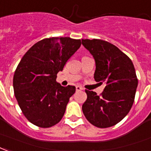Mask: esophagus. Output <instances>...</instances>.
<instances>
[{"label": "esophagus", "mask_w": 151, "mask_h": 151, "mask_svg": "<svg viewBox=\"0 0 151 151\" xmlns=\"http://www.w3.org/2000/svg\"><path fill=\"white\" fill-rule=\"evenodd\" d=\"M83 90V88L81 86H76V90H77V91H80V90Z\"/></svg>", "instance_id": "1"}]
</instances>
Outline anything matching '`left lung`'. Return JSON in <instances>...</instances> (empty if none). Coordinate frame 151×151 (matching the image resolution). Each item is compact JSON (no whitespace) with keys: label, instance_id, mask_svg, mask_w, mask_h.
Masks as SVG:
<instances>
[{"label":"left lung","instance_id":"1","mask_svg":"<svg viewBox=\"0 0 151 151\" xmlns=\"http://www.w3.org/2000/svg\"><path fill=\"white\" fill-rule=\"evenodd\" d=\"M95 61L94 79L106 82L101 96L86 90L82 105L85 117L99 128H107L122 121L132 107L138 79L131 60L115 45L99 39H81Z\"/></svg>","mask_w":151,"mask_h":151}]
</instances>
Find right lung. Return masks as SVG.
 Instances as JSON below:
<instances>
[{"mask_svg":"<svg viewBox=\"0 0 151 151\" xmlns=\"http://www.w3.org/2000/svg\"><path fill=\"white\" fill-rule=\"evenodd\" d=\"M81 44V40L67 37L45 38L23 56L14 73L13 90L21 110L33 125L48 128L61 121L76 88L61 86L57 73Z\"/></svg>","mask_w":151,"mask_h":151,"instance_id":"add662e5","label":"right lung"}]
</instances>
